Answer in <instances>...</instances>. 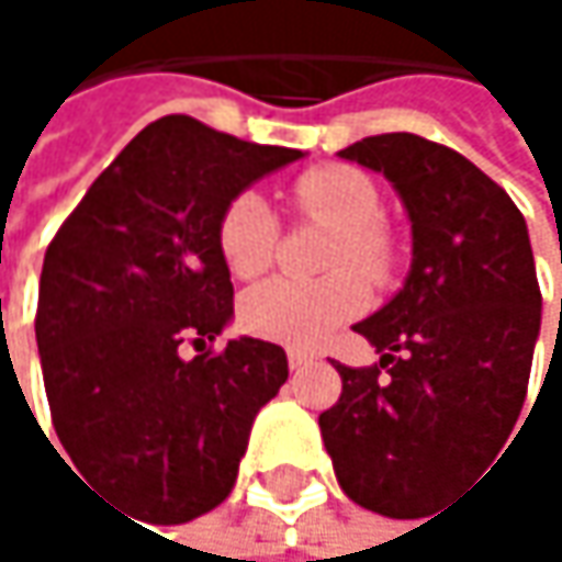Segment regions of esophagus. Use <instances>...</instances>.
<instances>
[{
  "label": "esophagus",
  "instance_id": "obj_1",
  "mask_svg": "<svg viewBox=\"0 0 562 562\" xmlns=\"http://www.w3.org/2000/svg\"><path fill=\"white\" fill-rule=\"evenodd\" d=\"M312 361H315V358L305 355V351H289V368H292V371H302V368H308Z\"/></svg>",
  "mask_w": 562,
  "mask_h": 562
}]
</instances>
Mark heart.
Wrapping results in <instances>:
<instances>
[{
    "mask_svg": "<svg viewBox=\"0 0 562 562\" xmlns=\"http://www.w3.org/2000/svg\"><path fill=\"white\" fill-rule=\"evenodd\" d=\"M299 217L335 224L322 280H273L240 302V325L263 341L295 351L322 348L345 322L371 305V285H391L403 263V244L384 214L381 188L368 171L322 162L292 181ZM217 247L237 280L263 277L282 247V224L260 191H240L217 221Z\"/></svg>",
    "mask_w": 562,
    "mask_h": 562,
    "instance_id": "heart-1",
    "label": "heart"
}]
</instances>
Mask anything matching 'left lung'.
Here are the masks:
<instances>
[{"label": "left lung", "instance_id": "1", "mask_svg": "<svg viewBox=\"0 0 562 562\" xmlns=\"http://www.w3.org/2000/svg\"><path fill=\"white\" fill-rule=\"evenodd\" d=\"M341 159L384 171L413 221L403 289L358 322L381 361L345 368L318 416L338 485L387 517H416L465 469L495 459L530 381L540 285L507 191L449 146L368 136Z\"/></svg>", "mask_w": 562, "mask_h": 562}]
</instances>
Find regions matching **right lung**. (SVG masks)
Returning <instances> with one entry per match:
<instances>
[{
    "mask_svg": "<svg viewBox=\"0 0 562 562\" xmlns=\"http://www.w3.org/2000/svg\"><path fill=\"white\" fill-rule=\"evenodd\" d=\"M299 156L162 116L48 244L35 338L57 439L90 485L149 524H184L231 495L254 416L289 378L273 341L214 351L234 312L217 221Z\"/></svg>",
    "mask_w": 562,
    "mask_h": 562,
    "instance_id": "obj_1",
    "label": "right lung"
}]
</instances>
